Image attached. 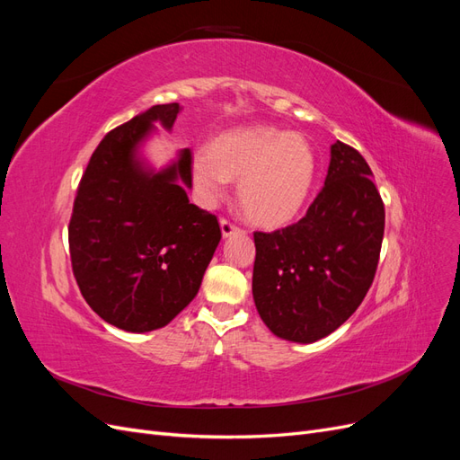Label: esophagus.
I'll return each instance as SVG.
<instances>
[{
    "label": "esophagus",
    "instance_id": "1",
    "mask_svg": "<svg viewBox=\"0 0 460 460\" xmlns=\"http://www.w3.org/2000/svg\"><path fill=\"white\" fill-rule=\"evenodd\" d=\"M220 232H222V235H225V238H230V235H234V234H240L242 230L235 226V225H232L230 220H226V218H220Z\"/></svg>",
    "mask_w": 460,
    "mask_h": 460
}]
</instances>
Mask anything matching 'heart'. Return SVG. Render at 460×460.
Masks as SVG:
<instances>
[{"mask_svg":"<svg viewBox=\"0 0 460 460\" xmlns=\"http://www.w3.org/2000/svg\"><path fill=\"white\" fill-rule=\"evenodd\" d=\"M193 186L215 203L228 182L245 217L264 228L288 225L307 203L316 178V155L301 134L253 124L218 134L190 159Z\"/></svg>","mask_w":460,"mask_h":460,"instance_id":"obj_1","label":"heart"}]
</instances>
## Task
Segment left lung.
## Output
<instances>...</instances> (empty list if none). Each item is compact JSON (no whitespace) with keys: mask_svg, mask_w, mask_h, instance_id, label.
Here are the masks:
<instances>
[{"mask_svg":"<svg viewBox=\"0 0 460 460\" xmlns=\"http://www.w3.org/2000/svg\"><path fill=\"white\" fill-rule=\"evenodd\" d=\"M384 222L370 166L357 149L336 142L307 215L282 230L253 234V299L274 336L313 343L357 311L378 267Z\"/></svg>","mask_w":460,"mask_h":460,"instance_id":"obj_1","label":"left lung"}]
</instances>
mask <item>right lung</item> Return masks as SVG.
Segmentation results:
<instances>
[{
  "label": "right lung",
  "mask_w": 460,
  "mask_h": 460,
  "mask_svg": "<svg viewBox=\"0 0 460 460\" xmlns=\"http://www.w3.org/2000/svg\"><path fill=\"white\" fill-rule=\"evenodd\" d=\"M178 103L153 105L97 146L68 225L73 272L86 303L124 332L163 328L198 296L220 242L215 215L190 203V149L155 169L142 147L155 122L171 132Z\"/></svg>",
  "instance_id": "right-lung-1"
}]
</instances>
